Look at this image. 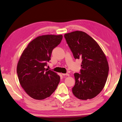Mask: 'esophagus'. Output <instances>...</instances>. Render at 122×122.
<instances>
[{"label":"esophagus","instance_id":"obj_1","mask_svg":"<svg viewBox=\"0 0 122 122\" xmlns=\"http://www.w3.org/2000/svg\"><path fill=\"white\" fill-rule=\"evenodd\" d=\"M62 75H63V76H69V74H68V73H62Z\"/></svg>","mask_w":122,"mask_h":122}]
</instances>
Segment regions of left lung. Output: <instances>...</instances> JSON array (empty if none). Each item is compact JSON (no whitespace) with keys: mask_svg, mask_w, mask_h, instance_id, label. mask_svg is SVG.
<instances>
[{"mask_svg":"<svg viewBox=\"0 0 122 122\" xmlns=\"http://www.w3.org/2000/svg\"><path fill=\"white\" fill-rule=\"evenodd\" d=\"M75 59H81L80 73H74L73 95L82 100L92 99L103 89L109 72L106 56L97 42L83 31H75L64 35Z\"/></svg>","mask_w":122,"mask_h":122,"instance_id":"obj_1","label":"left lung"}]
</instances>
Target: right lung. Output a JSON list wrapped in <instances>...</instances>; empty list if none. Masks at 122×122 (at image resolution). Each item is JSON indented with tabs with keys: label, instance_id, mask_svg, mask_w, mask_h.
I'll list each match as a JSON object with an SVG mask.
<instances>
[{
	"label": "right lung",
	"instance_id": "add662e5",
	"mask_svg": "<svg viewBox=\"0 0 122 122\" xmlns=\"http://www.w3.org/2000/svg\"><path fill=\"white\" fill-rule=\"evenodd\" d=\"M62 39V35L40 36L28 44L20 57L17 68L20 83L27 94L35 99L49 97L59 84L60 77L45 66L51 60L53 50Z\"/></svg>",
	"mask_w": 122,
	"mask_h": 122
}]
</instances>
